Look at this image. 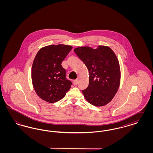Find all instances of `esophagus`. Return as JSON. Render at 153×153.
Instances as JSON below:
<instances>
[{
  "instance_id": "34e87169",
  "label": "esophagus",
  "mask_w": 153,
  "mask_h": 153,
  "mask_svg": "<svg viewBox=\"0 0 153 153\" xmlns=\"http://www.w3.org/2000/svg\"><path fill=\"white\" fill-rule=\"evenodd\" d=\"M78 82H79V80H75L73 81V84L74 85H76L77 84H78Z\"/></svg>"
}]
</instances>
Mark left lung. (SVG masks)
<instances>
[{
	"instance_id": "obj_1",
	"label": "left lung",
	"mask_w": 153,
	"mask_h": 153,
	"mask_svg": "<svg viewBox=\"0 0 153 153\" xmlns=\"http://www.w3.org/2000/svg\"><path fill=\"white\" fill-rule=\"evenodd\" d=\"M74 51L89 71L88 87L81 91L85 99L96 107L107 104L117 94L120 81L119 63L115 53L105 46L96 49L79 47Z\"/></svg>"
}]
</instances>
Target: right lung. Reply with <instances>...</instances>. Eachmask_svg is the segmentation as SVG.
<instances>
[{"label":"right lung","instance_id":"obj_1","mask_svg":"<svg viewBox=\"0 0 153 153\" xmlns=\"http://www.w3.org/2000/svg\"><path fill=\"white\" fill-rule=\"evenodd\" d=\"M72 48L65 45H51L38 51L32 65L31 79L41 99L51 103L58 102L71 88L72 82L66 79L61 64Z\"/></svg>","mask_w":153,"mask_h":153}]
</instances>
